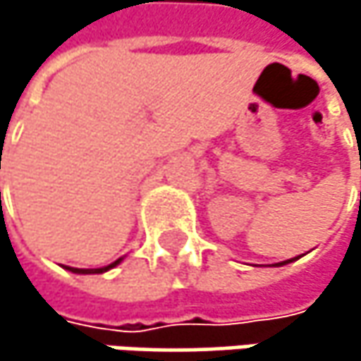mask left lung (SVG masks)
Listing matches in <instances>:
<instances>
[{
	"label": "left lung",
	"instance_id": "left-lung-1",
	"mask_svg": "<svg viewBox=\"0 0 361 361\" xmlns=\"http://www.w3.org/2000/svg\"><path fill=\"white\" fill-rule=\"evenodd\" d=\"M299 257H295V259H286V261H280V263H274V267H280V265H286V263H293V261H297Z\"/></svg>",
	"mask_w": 361,
	"mask_h": 361
}]
</instances>
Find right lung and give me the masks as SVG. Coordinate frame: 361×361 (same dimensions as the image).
I'll use <instances>...</instances> for the list:
<instances>
[{
	"label": "right lung",
	"mask_w": 361,
	"mask_h": 361,
	"mask_svg": "<svg viewBox=\"0 0 361 361\" xmlns=\"http://www.w3.org/2000/svg\"><path fill=\"white\" fill-rule=\"evenodd\" d=\"M121 261H123V257H121V259H116V261H112L110 265L96 267V269H79V267H68V265H66V269H68V271H73V274H104V271H109V269H112V267H116Z\"/></svg>",
	"instance_id": "add662e5"
}]
</instances>
